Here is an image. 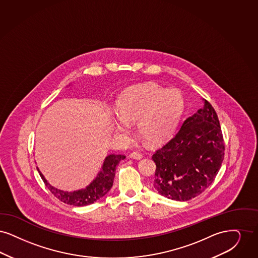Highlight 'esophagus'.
Wrapping results in <instances>:
<instances>
[{
	"label": "esophagus",
	"mask_w": 258,
	"mask_h": 258,
	"mask_svg": "<svg viewBox=\"0 0 258 258\" xmlns=\"http://www.w3.org/2000/svg\"><path fill=\"white\" fill-rule=\"evenodd\" d=\"M130 157L132 158V159H137V160H140V159H142V158H143V155H142L140 152L134 151V152H132V153L130 154Z\"/></svg>",
	"instance_id": "obj_1"
}]
</instances>
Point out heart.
I'll return each mask as SVG.
<instances>
[{
	"mask_svg": "<svg viewBox=\"0 0 258 258\" xmlns=\"http://www.w3.org/2000/svg\"><path fill=\"white\" fill-rule=\"evenodd\" d=\"M185 99L178 89H168L154 83L140 85L124 91L116 101L118 118L112 121V132L125 139L128 123L138 121V133L148 145H160L172 135L184 111Z\"/></svg>",
	"mask_w": 258,
	"mask_h": 258,
	"instance_id": "heart-1",
	"label": "heart"
}]
</instances>
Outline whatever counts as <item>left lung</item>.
<instances>
[{
    "instance_id": "1",
    "label": "left lung",
    "mask_w": 258,
    "mask_h": 258,
    "mask_svg": "<svg viewBox=\"0 0 258 258\" xmlns=\"http://www.w3.org/2000/svg\"><path fill=\"white\" fill-rule=\"evenodd\" d=\"M224 157L218 115L204 100L203 108L188 117L172 139L153 154L154 188L169 200L190 201L213 183Z\"/></svg>"
}]
</instances>
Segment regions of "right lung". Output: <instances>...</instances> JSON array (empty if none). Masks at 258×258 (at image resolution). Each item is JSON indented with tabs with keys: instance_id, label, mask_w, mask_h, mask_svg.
I'll list each match as a JSON object with an SVG mask.
<instances>
[{
	"instance_id": "obj_1",
	"label": "right lung",
	"mask_w": 258,
	"mask_h": 258,
	"mask_svg": "<svg viewBox=\"0 0 258 258\" xmlns=\"http://www.w3.org/2000/svg\"><path fill=\"white\" fill-rule=\"evenodd\" d=\"M124 159L125 156L122 154L108 155L105 158L101 170L98 172L95 179H93L90 185H88L85 189L74 191H66L53 187L48 183L47 180L45 179L43 174L40 172L38 168H36L46 187L56 199L70 205L86 206L100 200L101 198H103L109 190H111L115 175V168L119 164V162Z\"/></svg>"
}]
</instances>
